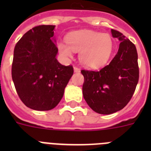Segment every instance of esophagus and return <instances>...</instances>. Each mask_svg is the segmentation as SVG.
Returning <instances> with one entry per match:
<instances>
[{"instance_id": "34e87169", "label": "esophagus", "mask_w": 151, "mask_h": 151, "mask_svg": "<svg viewBox=\"0 0 151 151\" xmlns=\"http://www.w3.org/2000/svg\"><path fill=\"white\" fill-rule=\"evenodd\" d=\"M74 72L75 73H79L80 72L79 68H78L77 66H74Z\"/></svg>"}]
</instances>
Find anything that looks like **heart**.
Here are the masks:
<instances>
[{
	"mask_svg": "<svg viewBox=\"0 0 151 151\" xmlns=\"http://www.w3.org/2000/svg\"><path fill=\"white\" fill-rule=\"evenodd\" d=\"M66 44L59 41L57 47L65 58L73 56V50L79 52V60L89 68H99L107 63L113 50L111 36L92 30L73 32L66 38Z\"/></svg>",
	"mask_w": 151,
	"mask_h": 151,
	"instance_id": "b5f03b06",
	"label": "heart"
}]
</instances>
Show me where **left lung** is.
<instances>
[{
	"mask_svg": "<svg viewBox=\"0 0 151 151\" xmlns=\"http://www.w3.org/2000/svg\"><path fill=\"white\" fill-rule=\"evenodd\" d=\"M120 41L118 52L110 63L98 71L82 69V93L94 112L108 115L122 110L132 97L139 79L135 45L119 31L111 29Z\"/></svg>",
	"mask_w": 151,
	"mask_h": 151,
	"instance_id": "8db88e82",
	"label": "left lung"
}]
</instances>
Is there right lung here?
Listing matches in <instances>:
<instances>
[{"instance_id": "obj_1", "label": "right lung", "mask_w": 151, "mask_h": 151, "mask_svg": "<svg viewBox=\"0 0 151 151\" xmlns=\"http://www.w3.org/2000/svg\"><path fill=\"white\" fill-rule=\"evenodd\" d=\"M54 27L32 28L17 42L13 52L11 72L15 88L24 104L35 110L55 107L73 75V66H63L56 58Z\"/></svg>"}]
</instances>
